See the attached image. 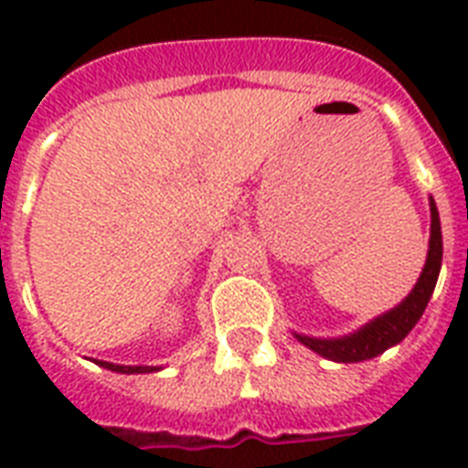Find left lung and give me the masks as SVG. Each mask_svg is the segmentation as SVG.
<instances>
[{
    "label": "left lung",
    "instance_id": "obj_1",
    "mask_svg": "<svg viewBox=\"0 0 468 468\" xmlns=\"http://www.w3.org/2000/svg\"><path fill=\"white\" fill-rule=\"evenodd\" d=\"M430 211H432V228H430L428 262H425V270H422L410 296L386 315L371 320L369 325H364L355 335H347V337H340V340H318V337L296 335L306 347L327 356V359H333V362H364V359H371V356L386 352L391 345L400 342L413 330V325L420 320L422 311L428 306L430 296L435 292L440 267H442V230H440V216H437L435 201H430Z\"/></svg>",
    "mask_w": 468,
    "mask_h": 468
}]
</instances>
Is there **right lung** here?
Returning <instances> with one entry per match:
<instances>
[{
    "mask_svg": "<svg viewBox=\"0 0 468 468\" xmlns=\"http://www.w3.org/2000/svg\"><path fill=\"white\" fill-rule=\"evenodd\" d=\"M101 367L112 371H119V374H148V371H157L155 367H121V364H109V362H97Z\"/></svg>",
    "mask_w": 468,
    "mask_h": 468,
    "instance_id": "1",
    "label": "right lung"
}]
</instances>
